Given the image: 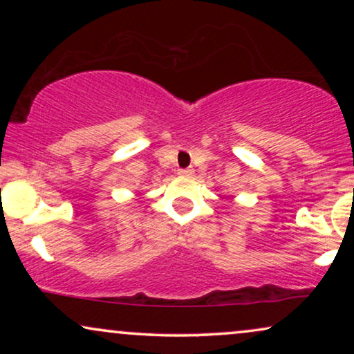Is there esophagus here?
Masks as SVG:
<instances>
[{"mask_svg": "<svg viewBox=\"0 0 354 354\" xmlns=\"http://www.w3.org/2000/svg\"><path fill=\"white\" fill-rule=\"evenodd\" d=\"M193 169H190V167H187V169H178V176H182V177H192L193 176Z\"/></svg>", "mask_w": 354, "mask_h": 354, "instance_id": "obj_1", "label": "esophagus"}]
</instances>
